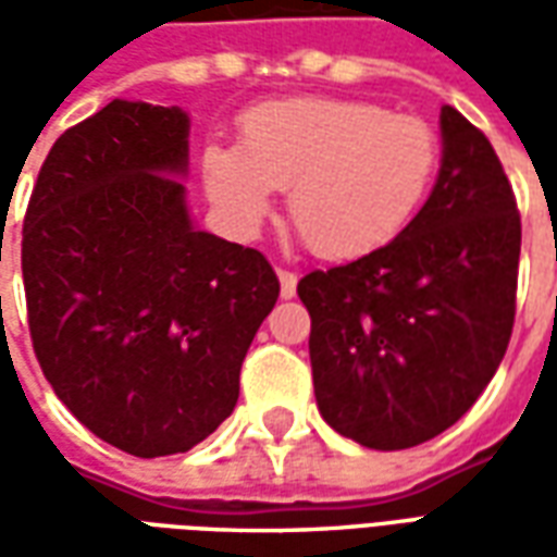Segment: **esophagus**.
Returning a JSON list of instances; mask_svg holds the SVG:
<instances>
[{
    "label": "esophagus",
    "instance_id": "obj_1",
    "mask_svg": "<svg viewBox=\"0 0 557 557\" xmlns=\"http://www.w3.org/2000/svg\"><path fill=\"white\" fill-rule=\"evenodd\" d=\"M277 277H280V295L283 298H295V292H298V274H292L286 268H277Z\"/></svg>",
    "mask_w": 557,
    "mask_h": 557
}]
</instances>
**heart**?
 <instances>
[{
  "label": "heart",
  "instance_id": "b5f03b06",
  "mask_svg": "<svg viewBox=\"0 0 557 557\" xmlns=\"http://www.w3.org/2000/svg\"><path fill=\"white\" fill-rule=\"evenodd\" d=\"M442 143L426 119L351 98H286L250 107L238 146H208V199L232 230L253 232L271 190H289L292 226L331 262L397 242L435 182Z\"/></svg>",
  "mask_w": 557,
  "mask_h": 557
}]
</instances>
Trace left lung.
Masks as SVG:
<instances>
[{"label": "left lung", "mask_w": 557, "mask_h": 557, "mask_svg": "<svg viewBox=\"0 0 557 557\" xmlns=\"http://www.w3.org/2000/svg\"><path fill=\"white\" fill-rule=\"evenodd\" d=\"M438 182L409 230L298 283L322 418L375 450L435 438L502 363L516 319L522 220L486 134L442 110Z\"/></svg>", "instance_id": "left-lung-1"}]
</instances>
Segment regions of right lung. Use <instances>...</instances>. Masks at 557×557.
<instances>
[{"label": "right lung", "mask_w": 557, "mask_h": 557, "mask_svg": "<svg viewBox=\"0 0 557 557\" xmlns=\"http://www.w3.org/2000/svg\"><path fill=\"white\" fill-rule=\"evenodd\" d=\"M184 166L178 107L113 101L55 139L23 220L35 358L86 430L143 459L230 418L280 295L259 250L194 230Z\"/></svg>", "instance_id": "obj_1"}]
</instances>
